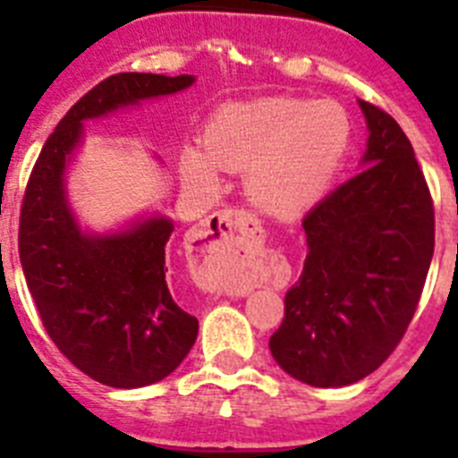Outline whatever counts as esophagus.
<instances>
[{
    "label": "esophagus",
    "instance_id": "obj_1",
    "mask_svg": "<svg viewBox=\"0 0 458 458\" xmlns=\"http://www.w3.org/2000/svg\"><path fill=\"white\" fill-rule=\"evenodd\" d=\"M194 238L199 242L192 275L201 289H248L268 279L270 268L264 261V229L250 210H217L201 222Z\"/></svg>",
    "mask_w": 458,
    "mask_h": 458
}]
</instances>
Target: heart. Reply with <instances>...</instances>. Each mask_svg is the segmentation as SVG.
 Segmentation results:
<instances>
[{
  "label": "heart",
  "mask_w": 458,
  "mask_h": 458,
  "mask_svg": "<svg viewBox=\"0 0 458 458\" xmlns=\"http://www.w3.org/2000/svg\"><path fill=\"white\" fill-rule=\"evenodd\" d=\"M353 125L344 107L291 96L222 105L204 131L206 151L181 156L185 179L216 188L220 169L248 167L245 183L257 204L295 213L318 199L344 167Z\"/></svg>",
  "instance_id": "b5f03b06"
}]
</instances>
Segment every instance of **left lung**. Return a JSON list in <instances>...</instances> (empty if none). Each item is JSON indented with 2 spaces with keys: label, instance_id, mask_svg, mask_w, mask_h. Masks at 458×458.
<instances>
[{
  "label": "left lung",
  "instance_id": "obj_1",
  "mask_svg": "<svg viewBox=\"0 0 458 458\" xmlns=\"http://www.w3.org/2000/svg\"><path fill=\"white\" fill-rule=\"evenodd\" d=\"M360 107L365 169L302 220L305 266L270 337L275 362L314 387L358 383L390 358L434 257V199L411 140L387 112Z\"/></svg>",
  "mask_w": 458,
  "mask_h": 458
}]
</instances>
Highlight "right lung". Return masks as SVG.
I'll use <instances>...</instances> for the list:
<instances>
[{"instance_id": "add662e5", "label": "right lung", "mask_w": 458, "mask_h": 458, "mask_svg": "<svg viewBox=\"0 0 458 458\" xmlns=\"http://www.w3.org/2000/svg\"><path fill=\"white\" fill-rule=\"evenodd\" d=\"M192 82V75L119 72L96 84L47 137L24 190L20 264L43 327L72 365L109 387H144L172 374L192 349L199 321L176 305L165 279L172 220L156 216L121 233H82L64 172L82 140V121Z\"/></svg>"}]
</instances>
